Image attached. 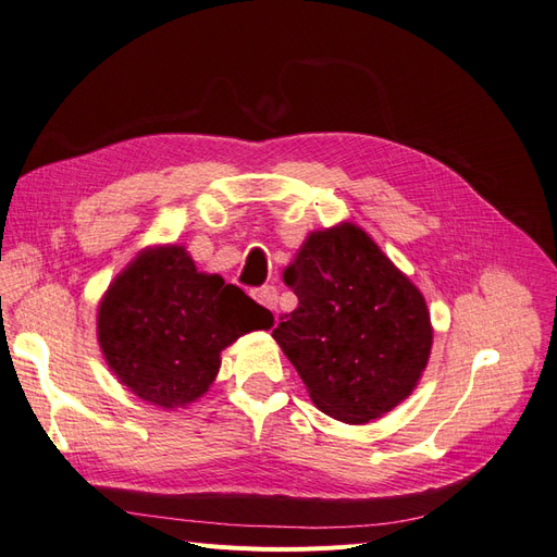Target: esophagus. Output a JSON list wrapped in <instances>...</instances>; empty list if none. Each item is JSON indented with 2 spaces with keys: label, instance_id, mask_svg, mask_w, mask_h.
<instances>
[{
  "label": "esophagus",
  "instance_id": "esophagus-1",
  "mask_svg": "<svg viewBox=\"0 0 557 557\" xmlns=\"http://www.w3.org/2000/svg\"><path fill=\"white\" fill-rule=\"evenodd\" d=\"M252 297H256L262 307H267V309H276V299H278V293H276V288L274 285H262V288H256L252 290Z\"/></svg>",
  "mask_w": 557,
  "mask_h": 557
}]
</instances>
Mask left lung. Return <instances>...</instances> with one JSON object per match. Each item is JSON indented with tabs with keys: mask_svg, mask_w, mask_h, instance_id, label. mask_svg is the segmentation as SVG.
I'll use <instances>...</instances> for the list:
<instances>
[{
	"mask_svg": "<svg viewBox=\"0 0 557 557\" xmlns=\"http://www.w3.org/2000/svg\"><path fill=\"white\" fill-rule=\"evenodd\" d=\"M283 281L299 305L272 334L320 411L360 425L411 395L432 348L428 305L360 227L313 232Z\"/></svg>",
	"mask_w": 557,
	"mask_h": 557,
	"instance_id": "1",
	"label": "left lung"
}]
</instances>
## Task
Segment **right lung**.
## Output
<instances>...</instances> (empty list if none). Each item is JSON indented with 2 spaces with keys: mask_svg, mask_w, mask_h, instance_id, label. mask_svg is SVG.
<instances>
[{
  "mask_svg": "<svg viewBox=\"0 0 557 557\" xmlns=\"http://www.w3.org/2000/svg\"><path fill=\"white\" fill-rule=\"evenodd\" d=\"M274 315L242 288L199 274L181 246L146 250L107 290L97 336L113 374L164 409L209 391L221 350Z\"/></svg>",
  "mask_w": 557,
  "mask_h": 557,
  "instance_id": "add662e5",
  "label": "right lung"
}]
</instances>
